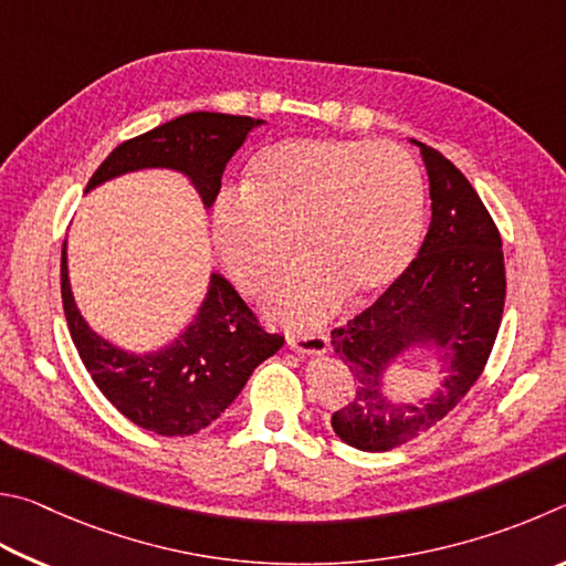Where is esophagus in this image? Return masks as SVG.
Returning a JSON list of instances; mask_svg holds the SVG:
<instances>
[{
	"label": "esophagus",
	"instance_id": "obj_1",
	"mask_svg": "<svg viewBox=\"0 0 566 566\" xmlns=\"http://www.w3.org/2000/svg\"><path fill=\"white\" fill-rule=\"evenodd\" d=\"M289 345L298 353H315L323 355L331 348V338L325 333H303V335H291Z\"/></svg>",
	"mask_w": 566,
	"mask_h": 566
}]
</instances>
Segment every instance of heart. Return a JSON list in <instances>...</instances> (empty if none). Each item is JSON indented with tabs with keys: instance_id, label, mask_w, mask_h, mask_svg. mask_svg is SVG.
Listing matches in <instances>:
<instances>
[{
	"instance_id": "1",
	"label": "heart",
	"mask_w": 566,
	"mask_h": 566,
	"mask_svg": "<svg viewBox=\"0 0 566 566\" xmlns=\"http://www.w3.org/2000/svg\"><path fill=\"white\" fill-rule=\"evenodd\" d=\"M213 238L231 281L251 298L277 283L293 258L305 261L268 298L285 325L321 323L345 293H380L420 245L424 178L395 144L368 138H285L248 166L243 191L213 203Z\"/></svg>"
}]
</instances>
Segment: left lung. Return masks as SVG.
Wrapping results in <instances>:
<instances>
[{
    "instance_id": "1",
    "label": "left lung",
    "mask_w": 566,
    "mask_h": 566,
    "mask_svg": "<svg viewBox=\"0 0 566 566\" xmlns=\"http://www.w3.org/2000/svg\"><path fill=\"white\" fill-rule=\"evenodd\" d=\"M430 176L432 221L418 258L370 308L331 331L355 392L333 412V430L350 448L388 452L434 428L454 410L490 360L504 291L502 238L472 184L450 158L420 144ZM446 348L451 375L424 406H392L379 392L387 365L415 342Z\"/></svg>"
}]
</instances>
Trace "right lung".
<instances>
[{"mask_svg": "<svg viewBox=\"0 0 566 566\" xmlns=\"http://www.w3.org/2000/svg\"><path fill=\"white\" fill-rule=\"evenodd\" d=\"M261 118L193 112L118 144L88 178V188L136 168H176L191 178L203 203L221 191V176L248 132ZM62 303L69 333L84 368L114 408L144 430L164 438L193 434L211 424L265 358L281 350L283 335L261 328L223 275L211 289L181 338L154 355H128L88 328L78 315L62 248Z\"/></svg>", "mask_w": 566, "mask_h": 566, "instance_id": "1", "label": "right lung"}]
</instances>
